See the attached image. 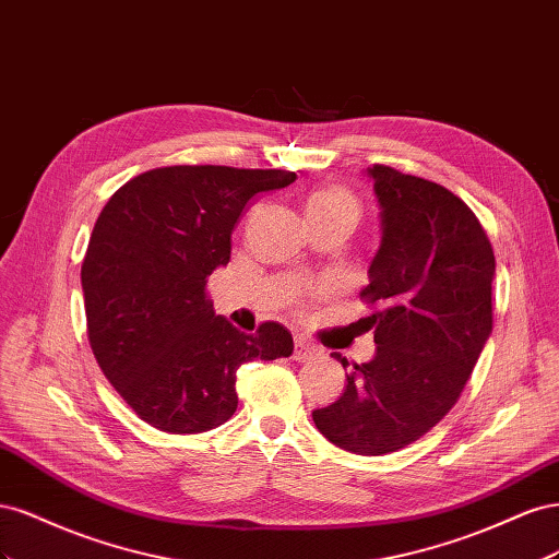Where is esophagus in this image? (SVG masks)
<instances>
[{
  "label": "esophagus",
  "mask_w": 559,
  "mask_h": 559,
  "mask_svg": "<svg viewBox=\"0 0 559 559\" xmlns=\"http://www.w3.org/2000/svg\"><path fill=\"white\" fill-rule=\"evenodd\" d=\"M314 357H319V349H317L314 345H310V343L302 341V337H296V345H294V361H298V364H306V361H310V359H314Z\"/></svg>",
  "instance_id": "esophagus-1"
}]
</instances>
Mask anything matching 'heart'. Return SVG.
<instances>
[{
  "label": "heart",
  "instance_id": "b5f03b06",
  "mask_svg": "<svg viewBox=\"0 0 559 559\" xmlns=\"http://www.w3.org/2000/svg\"><path fill=\"white\" fill-rule=\"evenodd\" d=\"M308 218L317 216H343L349 218L352 224L359 222L361 205L343 186H319L306 200Z\"/></svg>",
  "mask_w": 559,
  "mask_h": 559
}]
</instances>
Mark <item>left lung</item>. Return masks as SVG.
Listing matches in <instances>:
<instances>
[{
	"label": "left lung",
	"mask_w": 559,
	"mask_h": 559,
	"mask_svg": "<svg viewBox=\"0 0 559 559\" xmlns=\"http://www.w3.org/2000/svg\"><path fill=\"white\" fill-rule=\"evenodd\" d=\"M366 175L382 240L361 298L382 308L368 317L378 347L312 419L337 448L386 454L425 436L460 399L492 333L495 251L476 214L441 183L384 165Z\"/></svg>",
	"instance_id": "8db88e82"
}]
</instances>
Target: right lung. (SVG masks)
Returning <instances> with one entry per match:
<instances>
[{"instance_id": "add662e5", "label": "right lung", "mask_w": 559, "mask_h": 559, "mask_svg": "<svg viewBox=\"0 0 559 559\" xmlns=\"http://www.w3.org/2000/svg\"><path fill=\"white\" fill-rule=\"evenodd\" d=\"M294 181L286 170L158 167L123 183L99 212L81 265L88 341L146 425L167 433L224 425L238 408V368L294 352L289 329L265 321L245 333L214 312L205 292L230 261L247 202Z\"/></svg>"}]
</instances>
